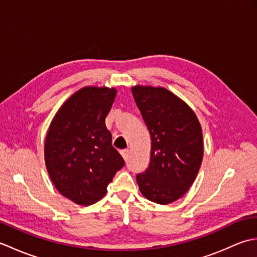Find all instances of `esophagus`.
I'll return each instance as SVG.
<instances>
[{
  "mask_svg": "<svg viewBox=\"0 0 257 257\" xmlns=\"http://www.w3.org/2000/svg\"><path fill=\"white\" fill-rule=\"evenodd\" d=\"M120 154H121V156L123 157L124 160L128 159V156H129V150L128 149H122L120 150Z\"/></svg>",
  "mask_w": 257,
  "mask_h": 257,
  "instance_id": "34e87169",
  "label": "esophagus"
}]
</instances>
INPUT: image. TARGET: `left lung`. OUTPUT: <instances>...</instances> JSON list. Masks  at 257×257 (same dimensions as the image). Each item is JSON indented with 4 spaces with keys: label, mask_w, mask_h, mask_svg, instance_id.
Returning a JSON list of instances; mask_svg holds the SVG:
<instances>
[{
    "label": "left lung",
    "mask_w": 257,
    "mask_h": 257,
    "mask_svg": "<svg viewBox=\"0 0 257 257\" xmlns=\"http://www.w3.org/2000/svg\"><path fill=\"white\" fill-rule=\"evenodd\" d=\"M151 136L150 162L137 174L139 189L159 204L178 200L192 185L203 158V137L195 113L165 88L133 87Z\"/></svg>",
    "instance_id": "left-lung-1"
}]
</instances>
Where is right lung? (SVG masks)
I'll return each instance as SVG.
<instances>
[{
  "label": "right lung",
  "mask_w": 257,
  "mask_h": 257,
  "mask_svg": "<svg viewBox=\"0 0 257 257\" xmlns=\"http://www.w3.org/2000/svg\"><path fill=\"white\" fill-rule=\"evenodd\" d=\"M116 92L106 87H85L64 103L48 129V174L59 192L80 205L100 200L124 166L105 123Z\"/></svg>",
  "instance_id": "add662e5"
}]
</instances>
